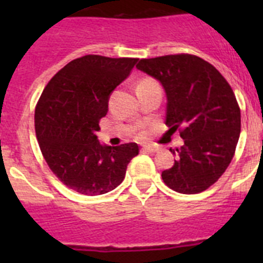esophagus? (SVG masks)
<instances>
[{"label": "esophagus", "instance_id": "obj_1", "mask_svg": "<svg viewBox=\"0 0 263 263\" xmlns=\"http://www.w3.org/2000/svg\"><path fill=\"white\" fill-rule=\"evenodd\" d=\"M143 150H145V152H147V153H155V152H158V148L154 147V146H152V145L143 146Z\"/></svg>", "mask_w": 263, "mask_h": 263}]
</instances>
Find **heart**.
<instances>
[{
    "label": "heart",
    "mask_w": 263,
    "mask_h": 263,
    "mask_svg": "<svg viewBox=\"0 0 263 263\" xmlns=\"http://www.w3.org/2000/svg\"><path fill=\"white\" fill-rule=\"evenodd\" d=\"M145 83H155L154 80H150V79H145V80H142L139 84H145Z\"/></svg>",
    "instance_id": "b5f03b06"
}]
</instances>
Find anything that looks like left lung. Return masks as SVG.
Here are the masks:
<instances>
[{
    "label": "left lung",
    "mask_w": 263,
    "mask_h": 263,
    "mask_svg": "<svg viewBox=\"0 0 263 263\" xmlns=\"http://www.w3.org/2000/svg\"><path fill=\"white\" fill-rule=\"evenodd\" d=\"M137 68L163 85L168 132L184 139L178 160L162 173L164 184L180 194L205 191L225 173L240 138L233 89L211 63L190 53L141 59Z\"/></svg>",
    "instance_id": "1"
}]
</instances>
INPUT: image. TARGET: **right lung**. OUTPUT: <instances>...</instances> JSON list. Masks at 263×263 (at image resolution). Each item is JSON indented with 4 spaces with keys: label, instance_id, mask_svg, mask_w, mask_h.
<instances>
[{
    "label": "right lung",
    "instance_id": "obj_1",
    "mask_svg": "<svg viewBox=\"0 0 263 263\" xmlns=\"http://www.w3.org/2000/svg\"><path fill=\"white\" fill-rule=\"evenodd\" d=\"M138 62L136 58L85 55L69 62L46 85L35 106V134L50 170L83 195H103L122 183L138 155L134 142L100 145L99 122L110 93Z\"/></svg>",
    "mask_w": 263,
    "mask_h": 263
}]
</instances>
